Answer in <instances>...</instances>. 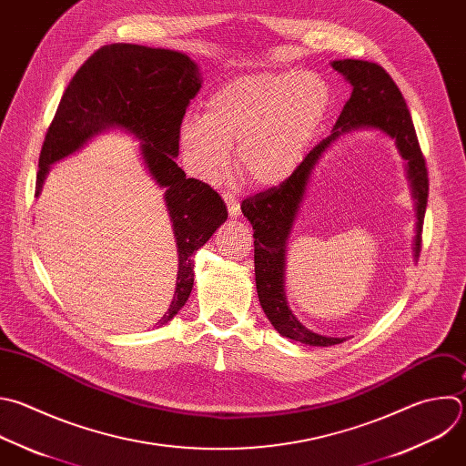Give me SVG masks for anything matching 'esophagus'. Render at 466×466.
Wrapping results in <instances>:
<instances>
[{
  "label": "esophagus",
  "mask_w": 466,
  "mask_h": 466,
  "mask_svg": "<svg viewBox=\"0 0 466 466\" xmlns=\"http://www.w3.org/2000/svg\"><path fill=\"white\" fill-rule=\"evenodd\" d=\"M223 199H225V203H227V208H228L230 218H238V216L241 214V208H239V201L236 199V196L230 194V192H223Z\"/></svg>",
  "instance_id": "34e87169"
}]
</instances>
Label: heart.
Returning <instances> with one entry per match:
<instances>
[{
    "instance_id": "1",
    "label": "heart",
    "mask_w": 466,
    "mask_h": 466,
    "mask_svg": "<svg viewBox=\"0 0 466 466\" xmlns=\"http://www.w3.org/2000/svg\"><path fill=\"white\" fill-rule=\"evenodd\" d=\"M333 102L329 82L315 71L258 73L214 91L203 116H187L179 144L188 167L218 179L238 144V168L254 187H276L303 161Z\"/></svg>"
}]
</instances>
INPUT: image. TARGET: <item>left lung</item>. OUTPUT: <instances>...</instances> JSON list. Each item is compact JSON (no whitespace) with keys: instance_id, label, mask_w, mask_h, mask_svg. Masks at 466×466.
<instances>
[{"instance_id":"left-lung-1","label":"left lung","mask_w":466,"mask_h":466,"mask_svg":"<svg viewBox=\"0 0 466 466\" xmlns=\"http://www.w3.org/2000/svg\"><path fill=\"white\" fill-rule=\"evenodd\" d=\"M333 69L346 76L353 91L346 102L333 133L320 140L279 187L247 198L241 212L254 228V272L259 303L274 329L281 337L307 346H335L346 339H331L309 331L298 322L287 305L283 290L285 245L292 221L299 208L309 176L329 144L342 133L359 127H377L395 138L397 147L408 163V177L417 199L415 254L420 252V232L428 203V170L411 115L404 96L384 67L366 60H335Z\"/></svg>"}]
</instances>
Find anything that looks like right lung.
Instances as JSON below:
<instances>
[{
  "mask_svg": "<svg viewBox=\"0 0 466 466\" xmlns=\"http://www.w3.org/2000/svg\"><path fill=\"white\" fill-rule=\"evenodd\" d=\"M198 66L183 53L133 44L96 49L69 82L42 144L36 190L49 165L78 149L106 127H122L142 144L144 163L167 188L165 201L174 227L179 272L174 299L163 322L177 315L194 287L192 256L228 212L219 194L199 179H187L177 167L179 129L190 100L201 89Z\"/></svg>",
  "mask_w": 466,
  "mask_h": 466,
  "instance_id": "obj_1",
  "label": "right lung"
}]
</instances>
